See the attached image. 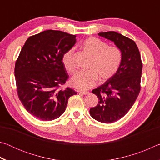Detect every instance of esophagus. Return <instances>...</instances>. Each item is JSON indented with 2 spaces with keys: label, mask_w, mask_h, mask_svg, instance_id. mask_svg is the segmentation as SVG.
Returning <instances> with one entry per match:
<instances>
[{
  "label": "esophagus",
  "mask_w": 160,
  "mask_h": 160,
  "mask_svg": "<svg viewBox=\"0 0 160 160\" xmlns=\"http://www.w3.org/2000/svg\"><path fill=\"white\" fill-rule=\"evenodd\" d=\"M80 92L81 94H89V92L88 91H80Z\"/></svg>",
  "instance_id": "34e87169"
}]
</instances>
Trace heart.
Wrapping results in <instances>:
<instances>
[{
	"instance_id": "b5f03b06",
	"label": "heart",
	"mask_w": 160,
	"mask_h": 160,
	"mask_svg": "<svg viewBox=\"0 0 160 160\" xmlns=\"http://www.w3.org/2000/svg\"><path fill=\"white\" fill-rule=\"evenodd\" d=\"M82 47L92 56L88 64V70L77 72L71 79L72 85L80 90H88L100 80L109 79L117 72L122 61V52L115 46H109L107 43L96 37H88L82 43ZM74 48H69L62 57V63L68 71L74 72Z\"/></svg>"
}]
</instances>
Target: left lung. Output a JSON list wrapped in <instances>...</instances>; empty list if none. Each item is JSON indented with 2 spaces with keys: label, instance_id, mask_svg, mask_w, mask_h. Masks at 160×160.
Segmentation results:
<instances>
[{
  "label": "left lung",
  "instance_id": "8db88e82",
  "mask_svg": "<svg viewBox=\"0 0 160 160\" xmlns=\"http://www.w3.org/2000/svg\"><path fill=\"white\" fill-rule=\"evenodd\" d=\"M98 35L114 42L122 52V61L115 75L92 91L99 102L90 109L91 116L101 123H111L123 117L138 96L142 63L133 40L112 31Z\"/></svg>",
  "mask_w": 160,
  "mask_h": 160
}]
</instances>
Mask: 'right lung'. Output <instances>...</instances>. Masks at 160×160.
Listing matches in <instances>:
<instances>
[{
    "label": "right lung",
    "instance_id": "add662e5",
    "mask_svg": "<svg viewBox=\"0 0 160 160\" xmlns=\"http://www.w3.org/2000/svg\"><path fill=\"white\" fill-rule=\"evenodd\" d=\"M76 36L46 30L29 37L15 66L19 99L28 112L42 121H52L64 113L70 97L78 92L62 85L68 79L62 57L73 47Z\"/></svg>",
    "mask_w": 160,
    "mask_h": 160
}]
</instances>
